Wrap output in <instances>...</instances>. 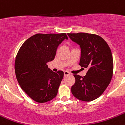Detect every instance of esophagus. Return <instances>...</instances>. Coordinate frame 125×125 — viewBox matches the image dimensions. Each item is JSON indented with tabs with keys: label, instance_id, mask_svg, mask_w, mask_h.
Returning <instances> with one entry per match:
<instances>
[{
	"label": "esophagus",
	"instance_id": "obj_1",
	"mask_svg": "<svg viewBox=\"0 0 125 125\" xmlns=\"http://www.w3.org/2000/svg\"><path fill=\"white\" fill-rule=\"evenodd\" d=\"M69 75H70V73L68 72V71H64V76H65V77L66 76H69Z\"/></svg>",
	"mask_w": 125,
	"mask_h": 125
}]
</instances>
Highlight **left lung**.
Segmentation results:
<instances>
[{
  "label": "left lung",
  "mask_w": 125,
  "mask_h": 125,
  "mask_svg": "<svg viewBox=\"0 0 125 125\" xmlns=\"http://www.w3.org/2000/svg\"><path fill=\"white\" fill-rule=\"evenodd\" d=\"M81 50L79 65L88 68L83 77L74 75L76 79L71 87L75 98L83 101L100 97L109 84L113 74V58L111 49L100 36L87 33H68Z\"/></svg>",
  "instance_id": "8db88e82"
}]
</instances>
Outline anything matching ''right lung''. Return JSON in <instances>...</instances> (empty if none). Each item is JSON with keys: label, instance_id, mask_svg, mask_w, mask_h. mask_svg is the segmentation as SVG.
Here are the masks:
<instances>
[{"label": "right lung", "instance_id": "right-lung-1", "mask_svg": "<svg viewBox=\"0 0 125 125\" xmlns=\"http://www.w3.org/2000/svg\"><path fill=\"white\" fill-rule=\"evenodd\" d=\"M66 33H38L27 40L19 49L14 63L16 79L22 89L38 103L51 101L57 95L63 72H53L47 63L55 58Z\"/></svg>", "mask_w": 125, "mask_h": 125}]
</instances>
